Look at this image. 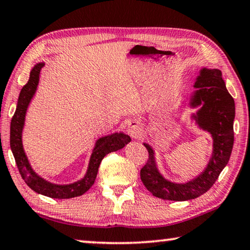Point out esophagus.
Segmentation results:
<instances>
[{
    "label": "esophagus",
    "instance_id": "obj_1",
    "mask_svg": "<svg viewBox=\"0 0 250 250\" xmlns=\"http://www.w3.org/2000/svg\"><path fill=\"white\" fill-rule=\"evenodd\" d=\"M127 133H128L129 135L132 136L133 138L140 137L141 134H142V127H141V125L138 124V123L135 122V121L129 122L128 124H127Z\"/></svg>",
    "mask_w": 250,
    "mask_h": 250
}]
</instances>
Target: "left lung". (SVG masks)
I'll use <instances>...</instances> for the list:
<instances>
[{
  "mask_svg": "<svg viewBox=\"0 0 250 250\" xmlns=\"http://www.w3.org/2000/svg\"><path fill=\"white\" fill-rule=\"evenodd\" d=\"M195 91L190 106L201 108L192 118L199 127L211 134L213 140L212 155L205 171L186 183L171 182L160 173L154 151L148 144V160L141 170V180L145 188L156 198L171 201H187L206 193L227 165L233 146L235 101L228 93L219 69L202 68L194 83Z\"/></svg>",
  "mask_w": 250,
  "mask_h": 250,
  "instance_id": "left-lung-1",
  "label": "left lung"
}]
</instances>
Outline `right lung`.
Wrapping results in <instances>:
<instances>
[{
  "instance_id": "add662e5",
  "label": "right lung",
  "mask_w": 250,
  "mask_h": 250,
  "mask_svg": "<svg viewBox=\"0 0 250 250\" xmlns=\"http://www.w3.org/2000/svg\"><path fill=\"white\" fill-rule=\"evenodd\" d=\"M43 66V62H39L32 68L28 83L21 89L17 104V109H15L12 121H11V149H12L15 163H17L22 179L34 192L53 199H70L79 197L89 190L94 184L96 176H97L99 164H101L104 157L110 152L118 151V149L124 147L130 142V137L124 133H114L98 138L96 141L93 153H91L86 174L77 182L70 184H55L38 175L30 165L28 157H26L24 149H23L22 130L24 127L26 110H28L29 104L37 91L38 85H39L40 71Z\"/></svg>"
}]
</instances>
